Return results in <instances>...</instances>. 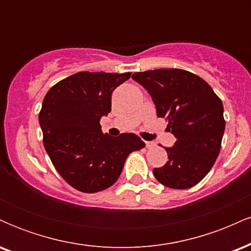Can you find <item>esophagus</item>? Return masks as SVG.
Masks as SVG:
<instances>
[{"label": "esophagus", "mask_w": 251, "mask_h": 251, "mask_svg": "<svg viewBox=\"0 0 251 251\" xmlns=\"http://www.w3.org/2000/svg\"><path fill=\"white\" fill-rule=\"evenodd\" d=\"M145 144H146V148H148V149L152 148V146H154L153 142H145Z\"/></svg>", "instance_id": "34e87169"}]
</instances>
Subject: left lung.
<instances>
[{"instance_id":"8db88e82","label":"left lung","mask_w":251,"mask_h":251,"mask_svg":"<svg viewBox=\"0 0 251 251\" xmlns=\"http://www.w3.org/2000/svg\"><path fill=\"white\" fill-rule=\"evenodd\" d=\"M132 79L149 92L157 116L169 120L168 129L177 139L165 148V165L153 169L155 179L171 189L192 188L220 154L226 128L223 103L208 82L188 71L138 72Z\"/></svg>"}]
</instances>
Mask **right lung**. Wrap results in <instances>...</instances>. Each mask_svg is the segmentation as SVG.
I'll list each match as a JSON object with an SVG mask.
<instances>
[{
    "label": "right lung",
    "instance_id": "add662e5",
    "mask_svg": "<svg viewBox=\"0 0 251 251\" xmlns=\"http://www.w3.org/2000/svg\"><path fill=\"white\" fill-rule=\"evenodd\" d=\"M131 73L80 72L53 86L39 114L43 145L60 176L81 192L116 183L127 155L145 143L134 133L103 134L100 119L111 112L112 92Z\"/></svg>",
    "mask_w": 251,
    "mask_h": 251
}]
</instances>
